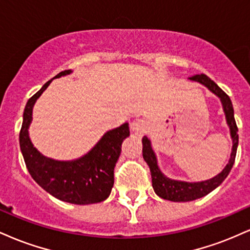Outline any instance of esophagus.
Listing matches in <instances>:
<instances>
[{
	"label": "esophagus",
	"mask_w": 250,
	"mask_h": 250,
	"mask_svg": "<svg viewBox=\"0 0 250 250\" xmlns=\"http://www.w3.org/2000/svg\"><path fill=\"white\" fill-rule=\"evenodd\" d=\"M148 125V122L145 119H137L133 122V130L135 134L142 135L145 131H147Z\"/></svg>",
	"instance_id": "1"
}]
</instances>
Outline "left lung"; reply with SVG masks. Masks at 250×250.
<instances>
[{"mask_svg": "<svg viewBox=\"0 0 250 250\" xmlns=\"http://www.w3.org/2000/svg\"><path fill=\"white\" fill-rule=\"evenodd\" d=\"M189 79L205 84L209 90L213 91L215 95H217L221 99L223 104V109H225L227 122H228L229 127H230V135L231 139H233V151H231L230 160H229V163L226 166V168L223 169L219 175L213 177V179L195 183L182 182V181L167 179V177L161 173V170L157 167L156 157H155L153 149H151L150 141H149L147 136H143L142 155L145 161L148 163L149 168H150L151 183H153L155 193L159 195L160 197H162V199L174 201V202H187V201L200 199V197L210 193V191L214 190L216 187H219L221 183L223 182V180L228 176L231 168H233L235 156H236L237 145H239V134H237V125L236 122H235L234 109L233 104H231L230 97L227 95L225 91H223L213 80L209 79L207 75H205V74L194 75L189 77Z\"/></svg>", "mask_w": 250, "mask_h": 250, "instance_id": "1", "label": "left lung"}]
</instances>
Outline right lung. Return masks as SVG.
Returning <instances> with one entry per match:
<instances>
[{
	"label": "right lung",
	"mask_w": 250,
	"mask_h": 250,
	"mask_svg": "<svg viewBox=\"0 0 250 250\" xmlns=\"http://www.w3.org/2000/svg\"><path fill=\"white\" fill-rule=\"evenodd\" d=\"M61 71L55 77L67 75ZM51 82L28 100L23 122L20 130V147L28 171L34 180L56 199L74 205H91L104 201L114 186V168L121 153V145L129 136L128 123L109 130L87 155L76 161H55L44 157L30 142L28 127L31 121L33 105Z\"/></svg>",
	"instance_id": "1"
}]
</instances>
